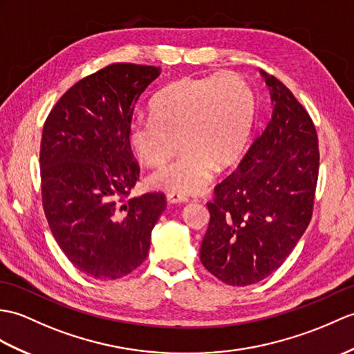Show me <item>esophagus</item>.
Instances as JSON below:
<instances>
[{
	"instance_id": "34e87169",
	"label": "esophagus",
	"mask_w": 354,
	"mask_h": 354,
	"mask_svg": "<svg viewBox=\"0 0 354 354\" xmlns=\"http://www.w3.org/2000/svg\"><path fill=\"white\" fill-rule=\"evenodd\" d=\"M187 196L180 194V193H169L167 194V202L169 203H184L187 202Z\"/></svg>"
}]
</instances>
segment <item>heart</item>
Listing matches in <instances>:
<instances>
[{"label": "heart", "mask_w": 354, "mask_h": 354, "mask_svg": "<svg viewBox=\"0 0 354 354\" xmlns=\"http://www.w3.org/2000/svg\"><path fill=\"white\" fill-rule=\"evenodd\" d=\"M254 113L250 87L232 72L183 78L164 87L152 114L136 116L128 140L140 161L162 166L178 147V158L147 179L155 190L197 194L207 190L216 166L236 160L248 142Z\"/></svg>", "instance_id": "heart-1"}]
</instances>
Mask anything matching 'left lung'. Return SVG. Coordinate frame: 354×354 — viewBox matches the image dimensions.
I'll use <instances>...</instances> for the list:
<instances>
[{"label": "left lung", "mask_w": 354, "mask_h": 354, "mask_svg": "<svg viewBox=\"0 0 354 354\" xmlns=\"http://www.w3.org/2000/svg\"><path fill=\"white\" fill-rule=\"evenodd\" d=\"M273 113L266 128L208 202L209 226L201 261L232 286L257 283L281 267L312 217L318 137L290 88L261 71Z\"/></svg>", "instance_id": "obj_1"}]
</instances>
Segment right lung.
Instances as JSON below:
<instances>
[{"instance_id": "1", "label": "right lung", "mask_w": 354, "mask_h": 354, "mask_svg": "<svg viewBox=\"0 0 354 354\" xmlns=\"http://www.w3.org/2000/svg\"><path fill=\"white\" fill-rule=\"evenodd\" d=\"M160 73L155 66H106L72 86L44 125L40 178L49 229L72 264L100 281L142 264L166 209L162 193L128 199L140 174L128 125Z\"/></svg>"}]
</instances>
